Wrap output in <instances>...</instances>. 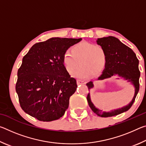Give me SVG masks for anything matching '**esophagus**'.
<instances>
[{
  "mask_svg": "<svg viewBox=\"0 0 146 146\" xmlns=\"http://www.w3.org/2000/svg\"><path fill=\"white\" fill-rule=\"evenodd\" d=\"M76 83H77V84L79 85V84H85L86 83V82H85V81L84 80H76Z\"/></svg>",
  "mask_w": 146,
  "mask_h": 146,
  "instance_id": "1",
  "label": "esophagus"
}]
</instances>
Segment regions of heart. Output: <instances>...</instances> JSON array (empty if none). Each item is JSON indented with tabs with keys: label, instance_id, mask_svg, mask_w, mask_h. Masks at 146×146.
<instances>
[{
	"label": "heart",
	"instance_id": "1",
	"mask_svg": "<svg viewBox=\"0 0 146 146\" xmlns=\"http://www.w3.org/2000/svg\"><path fill=\"white\" fill-rule=\"evenodd\" d=\"M78 61L80 66L73 73L74 76L86 78L91 75L97 76L106 67L107 54L102 46L83 42L73 46L71 52L66 51L63 56V63L69 73L77 67Z\"/></svg>",
	"mask_w": 146,
	"mask_h": 146
}]
</instances>
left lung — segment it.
Instances as JSON below:
<instances>
[{
  "label": "left lung",
  "instance_id": "8db88e82",
  "mask_svg": "<svg viewBox=\"0 0 146 146\" xmlns=\"http://www.w3.org/2000/svg\"><path fill=\"white\" fill-rule=\"evenodd\" d=\"M97 42L105 49L107 54V62L102 75L98 80H104L112 76L118 75L121 78L131 82L135 87V95L129 104L110 112H103L94 106L90 98V93L87 100L89 106L93 111L101 117H110L119 115L129 110L134 103L135 98L139 91V78L140 72L138 69V59L131 49L114 36H108L98 38ZM89 90L93 88V82L86 84Z\"/></svg>",
  "mask_w": 146,
  "mask_h": 146
}]
</instances>
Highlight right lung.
I'll return each instance as SVG.
<instances>
[{"mask_svg":"<svg viewBox=\"0 0 146 146\" xmlns=\"http://www.w3.org/2000/svg\"><path fill=\"white\" fill-rule=\"evenodd\" d=\"M82 38H51L36 43L17 72L16 91L21 108L43 122L59 119L77 88L63 63L67 49Z\"/></svg>","mask_w":146,"mask_h":146,"instance_id":"1","label":"right lung"}]
</instances>
